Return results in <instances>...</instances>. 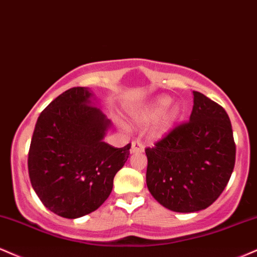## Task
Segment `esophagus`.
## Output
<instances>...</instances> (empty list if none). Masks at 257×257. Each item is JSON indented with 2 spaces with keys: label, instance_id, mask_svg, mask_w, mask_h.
Instances as JSON below:
<instances>
[{
  "label": "esophagus",
  "instance_id": "1",
  "mask_svg": "<svg viewBox=\"0 0 257 257\" xmlns=\"http://www.w3.org/2000/svg\"><path fill=\"white\" fill-rule=\"evenodd\" d=\"M144 152V146L141 141H134L131 144V153H143Z\"/></svg>",
  "mask_w": 257,
  "mask_h": 257
}]
</instances>
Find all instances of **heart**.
I'll use <instances>...</instances> for the list:
<instances>
[{
  "label": "heart",
  "mask_w": 257,
  "mask_h": 257,
  "mask_svg": "<svg viewBox=\"0 0 257 257\" xmlns=\"http://www.w3.org/2000/svg\"><path fill=\"white\" fill-rule=\"evenodd\" d=\"M171 103L172 98L168 97V96L156 97L141 111L138 117L143 121H153V120H156L162 115L161 120H160L159 130L164 132L173 125V122L179 117L180 114L179 105L173 104L170 107Z\"/></svg>",
  "instance_id": "heart-1"
}]
</instances>
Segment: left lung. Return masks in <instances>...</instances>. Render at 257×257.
Wrapping results in <instances>:
<instances>
[{
  "label": "left lung",
  "instance_id": "1",
  "mask_svg": "<svg viewBox=\"0 0 257 257\" xmlns=\"http://www.w3.org/2000/svg\"><path fill=\"white\" fill-rule=\"evenodd\" d=\"M147 185L160 204L178 213L206 209L224 191L236 162L230 117L194 91L189 121L147 148Z\"/></svg>",
  "mask_w": 257,
  "mask_h": 257
}]
</instances>
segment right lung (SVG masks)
I'll list each match as a JSON object with an SVG mask.
<instances>
[{"label": "right lung", "instance_id": "obj_1", "mask_svg": "<svg viewBox=\"0 0 257 257\" xmlns=\"http://www.w3.org/2000/svg\"><path fill=\"white\" fill-rule=\"evenodd\" d=\"M77 86L57 96L36 122L29 150L32 188L48 209L75 219L107 200L116 172L127 161L123 148L103 142L110 121Z\"/></svg>", "mask_w": 257, "mask_h": 257}]
</instances>
